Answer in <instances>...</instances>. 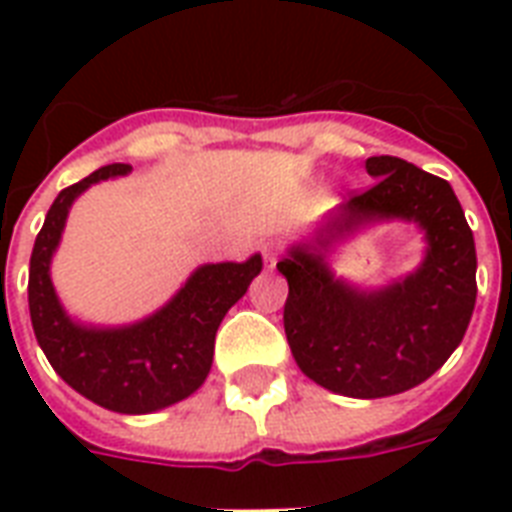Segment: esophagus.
Instances as JSON below:
<instances>
[{"mask_svg":"<svg viewBox=\"0 0 512 512\" xmlns=\"http://www.w3.org/2000/svg\"><path fill=\"white\" fill-rule=\"evenodd\" d=\"M279 255H281V247L276 241H265L263 244V260H265V268H273V265L279 263Z\"/></svg>","mask_w":512,"mask_h":512,"instance_id":"34e87169","label":"esophagus"}]
</instances>
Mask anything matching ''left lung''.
<instances>
[{"mask_svg":"<svg viewBox=\"0 0 512 512\" xmlns=\"http://www.w3.org/2000/svg\"><path fill=\"white\" fill-rule=\"evenodd\" d=\"M374 183L353 191L316 244L366 219L404 216L429 233L421 271L382 293L331 279L318 247H297L279 268L289 281L284 332L297 366L321 388L353 398L396 396L444 366L476 305V244L444 177L398 156L366 159Z\"/></svg>","mask_w":512,"mask_h":512,"instance_id":"left-lung-1","label":"left lung"}]
</instances>
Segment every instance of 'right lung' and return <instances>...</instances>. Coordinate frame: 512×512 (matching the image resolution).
Instances as JSON below:
<instances>
[{
	"label": "right lung",
	"mask_w": 512,
	"mask_h": 512,
	"mask_svg": "<svg viewBox=\"0 0 512 512\" xmlns=\"http://www.w3.org/2000/svg\"><path fill=\"white\" fill-rule=\"evenodd\" d=\"M130 164H108L52 201L34 241L28 268V311L36 342L63 380L103 409L146 414L177 404L199 388L212 366L220 321L252 284L263 260L204 265L162 311L122 329H87L68 319L50 281V257L71 201L98 180L127 175Z\"/></svg>",
	"instance_id": "right-lung-1"
}]
</instances>
